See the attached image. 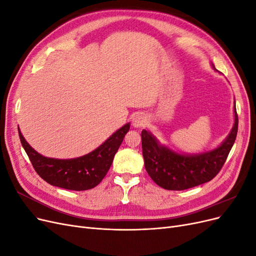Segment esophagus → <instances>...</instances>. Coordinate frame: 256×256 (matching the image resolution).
<instances>
[{
    "mask_svg": "<svg viewBox=\"0 0 256 256\" xmlns=\"http://www.w3.org/2000/svg\"><path fill=\"white\" fill-rule=\"evenodd\" d=\"M134 126L136 128H142L147 124V118L144 114H138L136 115V118H134Z\"/></svg>",
    "mask_w": 256,
    "mask_h": 256,
    "instance_id": "obj_1",
    "label": "esophagus"
}]
</instances>
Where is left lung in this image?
I'll return each instance as SVG.
<instances>
[{
    "label": "left lung",
    "instance_id": "8db88e82",
    "mask_svg": "<svg viewBox=\"0 0 256 256\" xmlns=\"http://www.w3.org/2000/svg\"><path fill=\"white\" fill-rule=\"evenodd\" d=\"M226 140L212 152L193 154H177L160 145L154 136L143 130L142 150L144 166L152 180L166 190H184L210 182L218 174L234 145L238 130V115Z\"/></svg>",
    "mask_w": 256,
    "mask_h": 256
}]
</instances>
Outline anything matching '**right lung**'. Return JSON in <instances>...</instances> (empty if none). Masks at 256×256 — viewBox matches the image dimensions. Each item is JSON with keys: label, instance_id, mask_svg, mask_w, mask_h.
<instances>
[{"label": "right lung", "instance_id": "add662e5", "mask_svg": "<svg viewBox=\"0 0 256 256\" xmlns=\"http://www.w3.org/2000/svg\"><path fill=\"white\" fill-rule=\"evenodd\" d=\"M129 128L130 125L127 124L95 150L67 160L42 156L28 145L20 130L19 138L36 173L44 182L63 189L83 191L92 189L104 180Z\"/></svg>", "mask_w": 256, "mask_h": 256}]
</instances>
